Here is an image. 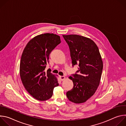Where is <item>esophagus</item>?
I'll return each mask as SVG.
<instances>
[{
  "label": "esophagus",
  "mask_w": 126,
  "mask_h": 126,
  "mask_svg": "<svg viewBox=\"0 0 126 126\" xmlns=\"http://www.w3.org/2000/svg\"><path fill=\"white\" fill-rule=\"evenodd\" d=\"M60 79L61 81H63V80H65V77H64V76H60Z\"/></svg>",
  "instance_id": "esophagus-1"
}]
</instances>
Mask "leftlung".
<instances>
[{
	"mask_svg": "<svg viewBox=\"0 0 126 126\" xmlns=\"http://www.w3.org/2000/svg\"><path fill=\"white\" fill-rule=\"evenodd\" d=\"M63 37L69 46L73 67L79 66L76 73L69 77L74 86L66 96L71 102L82 103L94 95L99 85L103 61L98 47L91 39L75 34Z\"/></svg>",
	"mask_w": 126,
	"mask_h": 126,
	"instance_id": "8db88e82",
	"label": "left lung"
}]
</instances>
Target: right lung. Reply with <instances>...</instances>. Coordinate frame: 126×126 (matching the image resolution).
<instances>
[{
	"label": "right lung",
	"instance_id": "obj_1",
	"mask_svg": "<svg viewBox=\"0 0 126 126\" xmlns=\"http://www.w3.org/2000/svg\"><path fill=\"white\" fill-rule=\"evenodd\" d=\"M61 43L59 36L45 33L36 36L27 44L20 63L21 80L27 91L35 99L46 101L59 85L55 76L46 70L51 51Z\"/></svg>",
	"mask_w": 126,
	"mask_h": 126
}]
</instances>
